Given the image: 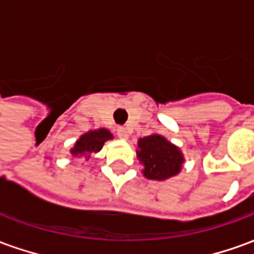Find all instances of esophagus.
<instances>
[{"label":"esophagus","mask_w":254,"mask_h":254,"mask_svg":"<svg viewBox=\"0 0 254 254\" xmlns=\"http://www.w3.org/2000/svg\"><path fill=\"white\" fill-rule=\"evenodd\" d=\"M117 136H118L120 138H127V127H117Z\"/></svg>","instance_id":"1"}]
</instances>
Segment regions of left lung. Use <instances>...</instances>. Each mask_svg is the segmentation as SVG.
I'll use <instances>...</instances> for the list:
<instances>
[{"label":"left lung","mask_w":254,"mask_h":254,"mask_svg":"<svg viewBox=\"0 0 254 254\" xmlns=\"http://www.w3.org/2000/svg\"><path fill=\"white\" fill-rule=\"evenodd\" d=\"M137 158L144 165V176L156 181L177 176L184 163L181 151L159 134L138 140Z\"/></svg>","instance_id":"obj_1"}]
</instances>
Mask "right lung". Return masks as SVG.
Segmentation results:
<instances>
[{
    "instance_id": "1",
    "label": "right lung",
    "mask_w": 254,
    "mask_h": 254,
    "mask_svg": "<svg viewBox=\"0 0 254 254\" xmlns=\"http://www.w3.org/2000/svg\"><path fill=\"white\" fill-rule=\"evenodd\" d=\"M109 138H113V134L106 129H98V130H94V132L85 133L76 141L70 152L74 156L87 155V158H88L89 152L100 151L106 140H109Z\"/></svg>"
}]
</instances>
